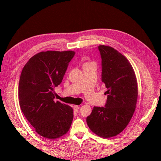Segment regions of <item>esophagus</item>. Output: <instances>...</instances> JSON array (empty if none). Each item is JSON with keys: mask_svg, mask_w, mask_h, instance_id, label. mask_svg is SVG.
Instances as JSON below:
<instances>
[{"mask_svg": "<svg viewBox=\"0 0 161 161\" xmlns=\"http://www.w3.org/2000/svg\"><path fill=\"white\" fill-rule=\"evenodd\" d=\"M73 109L75 112H77L79 109V106L78 105H74L73 106Z\"/></svg>", "mask_w": 161, "mask_h": 161, "instance_id": "esophagus-1", "label": "esophagus"}]
</instances>
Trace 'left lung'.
<instances>
[{"label": "left lung", "instance_id": "1", "mask_svg": "<svg viewBox=\"0 0 161 161\" xmlns=\"http://www.w3.org/2000/svg\"><path fill=\"white\" fill-rule=\"evenodd\" d=\"M98 48L107 100L104 107H93L86 122L95 134L110 138L120 133L133 117L138 100V82L131 64L124 55L111 46L100 45Z\"/></svg>", "mask_w": 161, "mask_h": 161}]
</instances>
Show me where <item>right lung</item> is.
<instances>
[{"label": "right lung", "mask_w": 161, "mask_h": 161, "mask_svg": "<svg viewBox=\"0 0 161 161\" xmlns=\"http://www.w3.org/2000/svg\"><path fill=\"white\" fill-rule=\"evenodd\" d=\"M75 53L72 50L42 51L30 58L20 74V109L35 131L47 139L66 134L73 122V108L54 102V88L62 81Z\"/></svg>", "instance_id": "obj_1"}]
</instances>
